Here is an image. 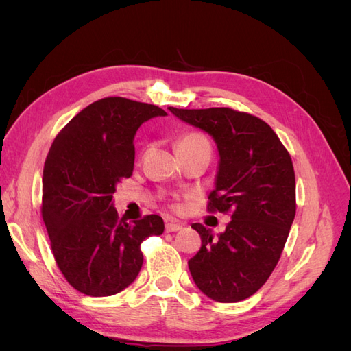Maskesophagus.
Returning a JSON list of instances; mask_svg holds the SVG:
<instances>
[{
    "mask_svg": "<svg viewBox=\"0 0 351 351\" xmlns=\"http://www.w3.org/2000/svg\"><path fill=\"white\" fill-rule=\"evenodd\" d=\"M182 228H183V226L178 224V222H167V224H165V231H167V232L180 231Z\"/></svg>",
    "mask_w": 351,
    "mask_h": 351,
    "instance_id": "obj_1",
    "label": "esophagus"
}]
</instances>
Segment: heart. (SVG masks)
<instances>
[{
  "instance_id": "obj_1",
  "label": "heart",
  "mask_w": 351,
  "mask_h": 351,
  "mask_svg": "<svg viewBox=\"0 0 351 351\" xmlns=\"http://www.w3.org/2000/svg\"><path fill=\"white\" fill-rule=\"evenodd\" d=\"M200 146H209V142L206 137L197 132H187V133H183L177 139L176 149L177 151L193 149V147H200Z\"/></svg>"
}]
</instances>
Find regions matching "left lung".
I'll list each match as a JSON object with an SVG mask.
<instances>
[{"mask_svg": "<svg viewBox=\"0 0 351 351\" xmlns=\"http://www.w3.org/2000/svg\"><path fill=\"white\" fill-rule=\"evenodd\" d=\"M184 123L215 141L219 164L209 212H231L226 231L193 224L200 250L189 261L199 290L221 303L247 299L277 267L295 215V177L289 151L261 119L231 108L178 110Z\"/></svg>", "mask_w": 351, "mask_h": 351, "instance_id": "1", "label": "left lung"}]
</instances>
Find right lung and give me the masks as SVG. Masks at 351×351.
<instances>
[{
  "instance_id": "add662e5",
  "label": "right lung",
  "mask_w": 351,
  "mask_h": 351,
  "mask_svg": "<svg viewBox=\"0 0 351 351\" xmlns=\"http://www.w3.org/2000/svg\"><path fill=\"white\" fill-rule=\"evenodd\" d=\"M158 115L167 112L156 105L104 98L73 117L51 145L42 218L60 271L83 294L123 291L141 272L142 241L164 232L159 215L130 224L112 204L117 184L133 174L137 129Z\"/></svg>"
}]
</instances>
